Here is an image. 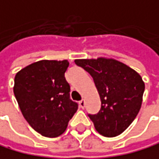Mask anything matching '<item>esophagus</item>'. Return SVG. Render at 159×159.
I'll return each mask as SVG.
<instances>
[{"label": "esophagus", "mask_w": 159, "mask_h": 159, "mask_svg": "<svg viewBox=\"0 0 159 159\" xmlns=\"http://www.w3.org/2000/svg\"><path fill=\"white\" fill-rule=\"evenodd\" d=\"M80 108H84V106H85V101L84 99L80 101Z\"/></svg>", "instance_id": "obj_1"}]
</instances>
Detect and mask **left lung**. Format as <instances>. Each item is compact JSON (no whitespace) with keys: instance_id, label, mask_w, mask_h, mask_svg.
<instances>
[{"instance_id":"1","label":"left lung","mask_w":159,"mask_h":159,"mask_svg":"<svg viewBox=\"0 0 159 159\" xmlns=\"http://www.w3.org/2000/svg\"><path fill=\"white\" fill-rule=\"evenodd\" d=\"M75 62L91 75L100 95L99 113L89 115L95 129L105 137L121 134L141 109L145 90L142 77L113 58L75 59Z\"/></svg>"}]
</instances>
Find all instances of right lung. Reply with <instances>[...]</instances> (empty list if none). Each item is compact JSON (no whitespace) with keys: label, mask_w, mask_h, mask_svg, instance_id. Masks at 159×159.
<instances>
[{"label":"right lung","mask_w":159,"mask_h":159,"mask_svg":"<svg viewBox=\"0 0 159 159\" xmlns=\"http://www.w3.org/2000/svg\"><path fill=\"white\" fill-rule=\"evenodd\" d=\"M68 60H41L15 75L13 92L27 122L44 137L55 138L65 132L78 110L70 99L65 79Z\"/></svg>","instance_id":"right-lung-1"}]
</instances>
